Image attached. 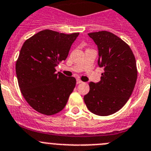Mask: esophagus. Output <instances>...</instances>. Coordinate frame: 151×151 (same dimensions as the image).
Listing matches in <instances>:
<instances>
[{"label":"esophagus","mask_w":151,"mask_h":151,"mask_svg":"<svg viewBox=\"0 0 151 151\" xmlns=\"http://www.w3.org/2000/svg\"><path fill=\"white\" fill-rule=\"evenodd\" d=\"M76 82H77V84H79V83H82V81L80 79H77L76 80Z\"/></svg>","instance_id":"obj_1"}]
</instances>
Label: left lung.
Listing matches in <instances>:
<instances>
[{
	"mask_svg": "<svg viewBox=\"0 0 151 151\" xmlns=\"http://www.w3.org/2000/svg\"><path fill=\"white\" fill-rule=\"evenodd\" d=\"M97 45L98 65L104 68L101 81L89 83L83 99L90 112L100 116L121 109L130 98L137 77L135 58L130 47L107 31L88 33Z\"/></svg>",
	"mask_w": 151,
	"mask_h": 151,
	"instance_id": "obj_1",
	"label": "left lung"
}]
</instances>
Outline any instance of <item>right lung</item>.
Returning a JSON list of instances; mask_svg holds the SVG:
<instances>
[{"label": "right lung", "instance_id": "right-lung-1", "mask_svg": "<svg viewBox=\"0 0 151 151\" xmlns=\"http://www.w3.org/2000/svg\"><path fill=\"white\" fill-rule=\"evenodd\" d=\"M78 36L79 32L65 34L45 29L23 43L16 74L23 97L37 112L54 115L66 106L76 79L56 74L55 67L66 59Z\"/></svg>", "mask_w": 151, "mask_h": 151}]
</instances>
